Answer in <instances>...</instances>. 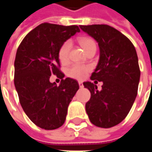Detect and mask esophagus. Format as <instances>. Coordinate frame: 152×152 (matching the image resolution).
Wrapping results in <instances>:
<instances>
[{"label": "esophagus", "mask_w": 152, "mask_h": 152, "mask_svg": "<svg viewBox=\"0 0 152 152\" xmlns=\"http://www.w3.org/2000/svg\"><path fill=\"white\" fill-rule=\"evenodd\" d=\"M79 86L80 87V88H82L83 86H83V83L81 82V81H79Z\"/></svg>", "instance_id": "obj_1"}]
</instances>
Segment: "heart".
<instances>
[{"mask_svg":"<svg viewBox=\"0 0 152 152\" xmlns=\"http://www.w3.org/2000/svg\"><path fill=\"white\" fill-rule=\"evenodd\" d=\"M80 43L81 45V46L84 48V50H87L89 48H90L93 45H96L95 42L88 37H82L80 39ZM72 46V44L69 40H66L61 45V47L58 50V58H59L61 63H66L68 58H69V52L70 49ZM89 66H85V65H80V64H73L70 66L67 70V75L70 77H72L75 79L82 80L86 78L87 74L89 73Z\"/></svg>","mask_w":152,"mask_h":152,"instance_id":"obj_1","label":"heart"}]
</instances>
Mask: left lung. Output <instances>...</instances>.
Masks as SVG:
<instances>
[{"label":"left lung","instance_id":"1","mask_svg":"<svg viewBox=\"0 0 152 152\" xmlns=\"http://www.w3.org/2000/svg\"><path fill=\"white\" fill-rule=\"evenodd\" d=\"M80 28L98 42L99 63L90 79L84 86L91 97L86 110L93 124L111 128L120 124L127 116L137 94L140 69L134 45L124 35L111 26L94 24ZM102 81L99 91L95 84Z\"/></svg>","mask_w":152,"mask_h":152}]
</instances>
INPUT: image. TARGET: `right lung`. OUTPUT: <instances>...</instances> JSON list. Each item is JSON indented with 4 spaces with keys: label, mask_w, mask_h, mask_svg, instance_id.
Returning a JSON list of instances; mask_svg holds the SVG:
<instances>
[{
    "label": "right lung",
    "mask_w": 152,
    "mask_h": 152,
    "mask_svg": "<svg viewBox=\"0 0 152 152\" xmlns=\"http://www.w3.org/2000/svg\"><path fill=\"white\" fill-rule=\"evenodd\" d=\"M78 26L48 23L31 30L19 45L15 60V86L23 111L38 127L51 130L61 127L67 107L79 89L76 80L63 79L58 50L79 32ZM62 79L58 86L49 81L51 75Z\"/></svg>",
    "instance_id": "obj_1"
}]
</instances>
